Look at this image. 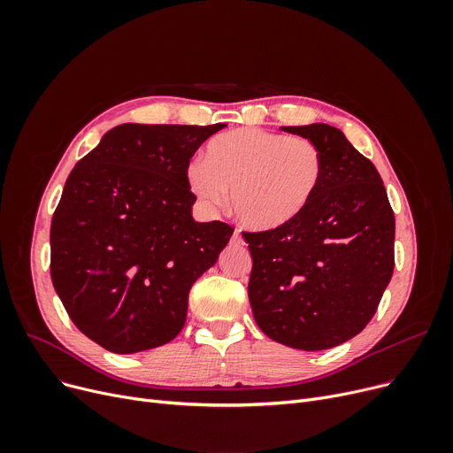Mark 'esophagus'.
I'll return each mask as SVG.
<instances>
[{"label":"esophagus","instance_id":"obj_1","mask_svg":"<svg viewBox=\"0 0 453 453\" xmlns=\"http://www.w3.org/2000/svg\"><path fill=\"white\" fill-rule=\"evenodd\" d=\"M233 242L234 244H244V239H242V234H241L239 229H234V233H233Z\"/></svg>","mask_w":453,"mask_h":453}]
</instances>
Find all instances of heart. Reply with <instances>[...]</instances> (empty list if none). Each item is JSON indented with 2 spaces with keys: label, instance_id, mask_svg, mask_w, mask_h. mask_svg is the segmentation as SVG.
Listing matches in <instances>:
<instances>
[{
  "label": "heart",
  "instance_id": "1",
  "mask_svg": "<svg viewBox=\"0 0 453 453\" xmlns=\"http://www.w3.org/2000/svg\"><path fill=\"white\" fill-rule=\"evenodd\" d=\"M325 174V159L312 141L263 128H234L214 135L205 159L187 166V185L209 209L227 203L246 227L270 231L287 226L312 202Z\"/></svg>",
  "mask_w": 453,
  "mask_h": 453
}]
</instances>
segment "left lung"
Returning <instances> with one entry per match:
<instances>
[{
	"mask_svg": "<svg viewBox=\"0 0 453 453\" xmlns=\"http://www.w3.org/2000/svg\"><path fill=\"white\" fill-rule=\"evenodd\" d=\"M321 150L319 190L296 220L242 233L248 296L268 338L299 350L345 343L365 328L395 268V214L376 166L325 123L280 127Z\"/></svg>",
	"mask_w": 453,
	"mask_h": 453,
	"instance_id": "1",
	"label": "left lung"
}]
</instances>
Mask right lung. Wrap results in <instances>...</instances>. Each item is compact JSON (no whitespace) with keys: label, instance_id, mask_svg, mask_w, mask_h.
I'll use <instances>...</instances> for the list:
<instances>
[{"label":"right lung","instance_id":"add662e5","mask_svg":"<svg viewBox=\"0 0 453 453\" xmlns=\"http://www.w3.org/2000/svg\"><path fill=\"white\" fill-rule=\"evenodd\" d=\"M224 123L119 125L67 176L51 222L53 287L77 328L115 354L174 340L188 290L233 227L196 222L187 166Z\"/></svg>","mask_w":453,"mask_h":453}]
</instances>
